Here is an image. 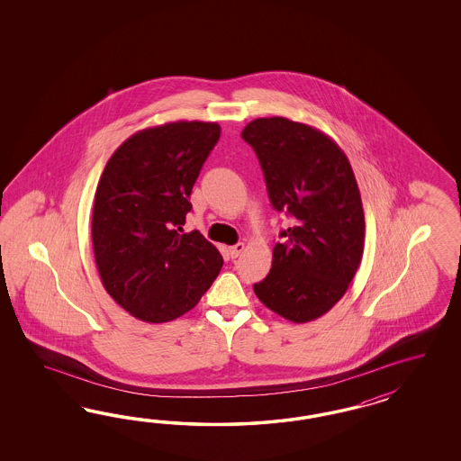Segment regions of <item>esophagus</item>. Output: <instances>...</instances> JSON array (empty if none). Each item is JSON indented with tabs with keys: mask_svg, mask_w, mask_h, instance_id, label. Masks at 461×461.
<instances>
[{
	"mask_svg": "<svg viewBox=\"0 0 461 461\" xmlns=\"http://www.w3.org/2000/svg\"><path fill=\"white\" fill-rule=\"evenodd\" d=\"M245 250V243H237V245H233V247H230V257L231 258H237L238 255L241 253V251Z\"/></svg>",
	"mask_w": 461,
	"mask_h": 461,
	"instance_id": "1",
	"label": "esophagus"
}]
</instances>
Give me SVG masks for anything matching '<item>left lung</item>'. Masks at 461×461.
I'll use <instances>...</instances> for the list:
<instances>
[{
  "label": "left lung",
  "mask_w": 461,
  "mask_h": 461,
  "mask_svg": "<svg viewBox=\"0 0 461 461\" xmlns=\"http://www.w3.org/2000/svg\"><path fill=\"white\" fill-rule=\"evenodd\" d=\"M241 139L258 157L274 210L293 220L253 291L289 321L318 320L345 295L362 262L365 216L348 158L320 130L282 116L253 120Z\"/></svg>",
  "instance_id": "8db88e82"
}]
</instances>
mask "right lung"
<instances>
[{"instance_id": "right-lung-1", "label": "right lung", "mask_w": 461, "mask_h": 461, "mask_svg": "<svg viewBox=\"0 0 461 461\" xmlns=\"http://www.w3.org/2000/svg\"><path fill=\"white\" fill-rule=\"evenodd\" d=\"M221 128L172 122L125 140L99 179L93 250L99 277L133 318L167 322L191 311L223 257L199 231L182 233L189 195Z\"/></svg>"}]
</instances>
